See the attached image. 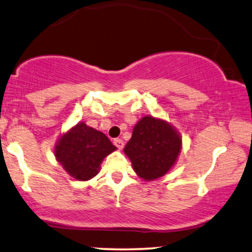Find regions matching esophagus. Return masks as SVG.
<instances>
[{
    "mask_svg": "<svg viewBox=\"0 0 252 252\" xmlns=\"http://www.w3.org/2000/svg\"><path fill=\"white\" fill-rule=\"evenodd\" d=\"M114 145L119 149V150H121V149L124 148V140L123 139H119V138H116V139H114Z\"/></svg>",
    "mask_w": 252,
    "mask_h": 252,
    "instance_id": "obj_1",
    "label": "esophagus"
}]
</instances>
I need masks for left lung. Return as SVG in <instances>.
Segmentation results:
<instances>
[{
  "label": "left lung",
  "mask_w": 252,
  "mask_h": 252,
  "mask_svg": "<svg viewBox=\"0 0 252 252\" xmlns=\"http://www.w3.org/2000/svg\"><path fill=\"white\" fill-rule=\"evenodd\" d=\"M181 145L180 133L172 124L147 115L133 127L124 153L140 179L153 181L166 175L174 167Z\"/></svg>",
  "instance_id": "8db88e82"
}]
</instances>
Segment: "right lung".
<instances>
[{"label":"right lung","mask_w":252,"mask_h":252,"mask_svg":"<svg viewBox=\"0 0 252 252\" xmlns=\"http://www.w3.org/2000/svg\"><path fill=\"white\" fill-rule=\"evenodd\" d=\"M116 150L101 131L78 123L62 133L54 145V155L73 179L88 181L98 174L102 161Z\"/></svg>","instance_id":"obj_1"}]
</instances>
